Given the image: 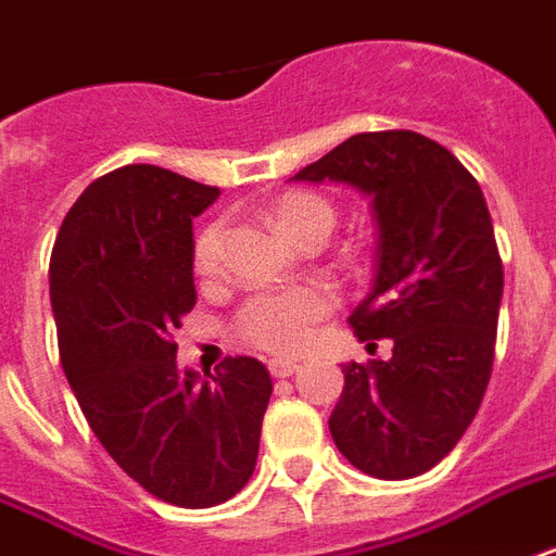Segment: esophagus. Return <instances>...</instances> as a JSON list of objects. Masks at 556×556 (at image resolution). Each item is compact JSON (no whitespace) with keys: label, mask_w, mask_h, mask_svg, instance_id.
Returning <instances> with one entry per match:
<instances>
[{"label":"esophagus","mask_w":556,"mask_h":556,"mask_svg":"<svg viewBox=\"0 0 556 556\" xmlns=\"http://www.w3.org/2000/svg\"><path fill=\"white\" fill-rule=\"evenodd\" d=\"M268 370L274 379H286V376H294L300 370V362L296 358H270Z\"/></svg>","instance_id":"34e87169"}]
</instances>
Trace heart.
Listing matches in <instances>:
<instances>
[{"instance_id": "heart-1", "label": "heart", "mask_w": 556, "mask_h": 556, "mask_svg": "<svg viewBox=\"0 0 556 556\" xmlns=\"http://www.w3.org/2000/svg\"><path fill=\"white\" fill-rule=\"evenodd\" d=\"M274 224L291 241L306 239L308 232L332 230V203L312 192H288L274 203ZM227 241L224 222H212L194 239V270L198 277H212L222 265V250ZM334 306V294L320 282L294 288L260 291L241 303L236 312V332L244 344L265 353H296L315 338V326Z\"/></svg>"}]
</instances>
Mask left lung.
<instances>
[{"label": "left lung", "instance_id": "obj_1", "mask_svg": "<svg viewBox=\"0 0 556 556\" xmlns=\"http://www.w3.org/2000/svg\"><path fill=\"white\" fill-rule=\"evenodd\" d=\"M291 180L350 186L376 222L372 288L350 324L393 355L344 364L334 446L381 481L422 476L464 438L493 370L504 270L484 192L414 130L350 137Z\"/></svg>", "mask_w": 556, "mask_h": 556}]
</instances>
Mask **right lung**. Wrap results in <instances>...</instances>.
Masks as SVG:
<instances>
[{
  "label": "right lung",
  "mask_w": 556,
  "mask_h": 556,
  "mask_svg": "<svg viewBox=\"0 0 556 556\" xmlns=\"http://www.w3.org/2000/svg\"><path fill=\"white\" fill-rule=\"evenodd\" d=\"M215 186L125 165L66 212L49 265L61 364L84 417L127 476L177 507H215L248 484L270 376L236 355L177 367L175 332L194 308L192 218Z\"/></svg>",
  "instance_id": "obj_1"
}]
</instances>
